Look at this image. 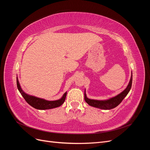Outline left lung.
<instances>
[{
    "label": "left lung",
    "instance_id": "8db88e82",
    "mask_svg": "<svg viewBox=\"0 0 150 150\" xmlns=\"http://www.w3.org/2000/svg\"><path fill=\"white\" fill-rule=\"evenodd\" d=\"M132 76H133L132 72H131V78L126 88L123 91H122L119 94L116 95V96L106 99V100H96V99H89L87 97V96H86V90H85L84 91L85 101L87 103L89 106L101 109V110H111V109L116 108L121 103V101L123 100V99L127 96V94H128V93L129 92L131 86H132V81H133Z\"/></svg>",
    "mask_w": 150,
    "mask_h": 150
}]
</instances>
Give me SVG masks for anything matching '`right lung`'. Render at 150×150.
Here are the masks:
<instances>
[{
    "mask_svg": "<svg viewBox=\"0 0 150 150\" xmlns=\"http://www.w3.org/2000/svg\"><path fill=\"white\" fill-rule=\"evenodd\" d=\"M17 86L18 90L19 91L20 93L21 94L22 96H23L25 101L28 103L29 105H30L31 106H33L35 109H37V110H49V109H52V108H55L60 106L65 101L66 97L67 95V92H66L64 94H63L62 98L59 99H58V100L47 101L44 99L39 98L34 96H31V95L25 93L24 91L22 89L17 78Z\"/></svg>",
    "mask_w": 150,
    "mask_h": 150,
    "instance_id": "right-lung-1",
    "label": "right lung"
}]
</instances>
